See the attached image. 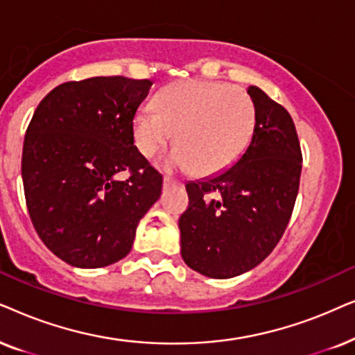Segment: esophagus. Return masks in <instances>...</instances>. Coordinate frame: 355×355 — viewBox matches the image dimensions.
<instances>
[{
  "instance_id": "esophagus-1",
  "label": "esophagus",
  "mask_w": 355,
  "mask_h": 355,
  "mask_svg": "<svg viewBox=\"0 0 355 355\" xmlns=\"http://www.w3.org/2000/svg\"><path fill=\"white\" fill-rule=\"evenodd\" d=\"M177 183H178V180H177V178H173L172 175H165V177H164V188L173 187V185H177Z\"/></svg>"
}]
</instances>
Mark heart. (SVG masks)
Masks as SVG:
<instances>
[{
    "mask_svg": "<svg viewBox=\"0 0 355 355\" xmlns=\"http://www.w3.org/2000/svg\"><path fill=\"white\" fill-rule=\"evenodd\" d=\"M254 103L247 91L222 81L187 79L164 87L155 108L136 113V148L153 157L173 138L178 146L165 167L211 175L230 167L247 149L254 130Z\"/></svg>",
    "mask_w": 355,
    "mask_h": 355,
    "instance_id": "b5f03b06",
    "label": "heart"
}]
</instances>
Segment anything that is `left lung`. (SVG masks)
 Instances as JSON below:
<instances>
[{
  "instance_id": "left-lung-1",
  "label": "left lung",
  "mask_w": 355,
  "mask_h": 355,
  "mask_svg": "<svg viewBox=\"0 0 355 355\" xmlns=\"http://www.w3.org/2000/svg\"><path fill=\"white\" fill-rule=\"evenodd\" d=\"M254 130L239 162L209 180L187 183L190 202L178 227L182 258L214 279L258 266L286 232L297 200L302 149L295 125L281 103L257 86Z\"/></svg>"
}]
</instances>
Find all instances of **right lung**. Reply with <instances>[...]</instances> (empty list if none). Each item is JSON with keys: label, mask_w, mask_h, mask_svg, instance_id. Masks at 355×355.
<instances>
[{"label": "right lung", "mask_w": 355, "mask_h": 355, "mask_svg": "<svg viewBox=\"0 0 355 355\" xmlns=\"http://www.w3.org/2000/svg\"><path fill=\"white\" fill-rule=\"evenodd\" d=\"M150 79L98 76L56 86L27 126L22 183L34 229L76 268H103L133 247L162 175L135 146L133 120ZM126 171V181H116Z\"/></svg>", "instance_id": "obj_1"}]
</instances>
